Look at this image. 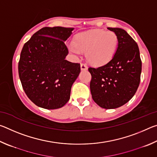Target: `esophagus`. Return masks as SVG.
<instances>
[{
	"mask_svg": "<svg viewBox=\"0 0 157 157\" xmlns=\"http://www.w3.org/2000/svg\"><path fill=\"white\" fill-rule=\"evenodd\" d=\"M80 68H81V70L82 71H86L87 69H88V67H87V66L84 63H80Z\"/></svg>",
	"mask_w": 157,
	"mask_h": 157,
	"instance_id": "esophagus-1",
	"label": "esophagus"
}]
</instances>
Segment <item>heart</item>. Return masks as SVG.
Wrapping results in <instances>:
<instances>
[{
	"mask_svg": "<svg viewBox=\"0 0 157 157\" xmlns=\"http://www.w3.org/2000/svg\"><path fill=\"white\" fill-rule=\"evenodd\" d=\"M118 45V38L114 32L94 29L77 34L74 41L68 44V48L76 55L86 52L87 62L101 66L113 59Z\"/></svg>",
	"mask_w": 157,
	"mask_h": 157,
	"instance_id": "b5f03b06",
	"label": "heart"
}]
</instances>
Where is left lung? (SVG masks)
<instances>
[{
	"instance_id": "1",
	"label": "left lung",
	"mask_w": 157,
	"mask_h": 157,
	"mask_svg": "<svg viewBox=\"0 0 157 157\" xmlns=\"http://www.w3.org/2000/svg\"><path fill=\"white\" fill-rule=\"evenodd\" d=\"M115 33L118 45L113 59L97 68L90 67V89L93 100L100 107H120L132 99L140 84L142 63L137 44L118 28H107Z\"/></svg>"
}]
</instances>
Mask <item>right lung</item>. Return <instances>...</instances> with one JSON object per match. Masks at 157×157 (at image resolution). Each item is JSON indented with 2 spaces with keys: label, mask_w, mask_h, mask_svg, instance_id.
I'll list each match as a JSON object with an SVG mask.
<instances>
[{
  "label": "right lung",
  "mask_w": 157,
  "mask_h": 157,
  "mask_svg": "<svg viewBox=\"0 0 157 157\" xmlns=\"http://www.w3.org/2000/svg\"><path fill=\"white\" fill-rule=\"evenodd\" d=\"M73 28L45 27L34 33L21 50L18 75L23 89L39 107L55 109L70 99L71 90L80 73V64L66 60L64 41Z\"/></svg>",
  "instance_id": "right-lung-1"
}]
</instances>
